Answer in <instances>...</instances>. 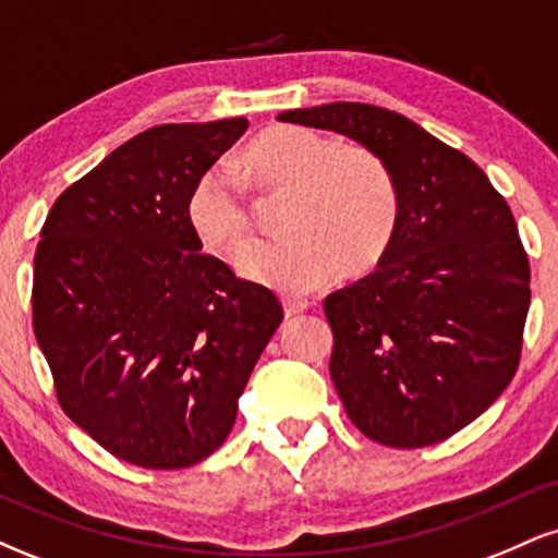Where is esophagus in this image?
Wrapping results in <instances>:
<instances>
[{"mask_svg": "<svg viewBox=\"0 0 558 558\" xmlns=\"http://www.w3.org/2000/svg\"><path fill=\"white\" fill-rule=\"evenodd\" d=\"M283 310H286V317H296L301 312L310 310V301L296 299V296H283Z\"/></svg>", "mask_w": 558, "mask_h": 558, "instance_id": "1", "label": "esophagus"}]
</instances>
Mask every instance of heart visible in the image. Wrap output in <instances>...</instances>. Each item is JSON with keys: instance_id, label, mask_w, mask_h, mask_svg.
Returning a JSON list of instances; mask_svg holds the SVG:
<instances>
[{"instance_id": "1", "label": "heart", "mask_w": 558, "mask_h": 558, "mask_svg": "<svg viewBox=\"0 0 558 558\" xmlns=\"http://www.w3.org/2000/svg\"><path fill=\"white\" fill-rule=\"evenodd\" d=\"M241 170L265 189L288 191L286 239L254 241L235 257L252 283L306 293L343 270L373 267L388 248L399 194L383 159L356 144L332 146L299 125H272L248 141ZM185 220L204 248L230 254L246 241L248 215L233 170L209 168L185 198Z\"/></svg>"}]
</instances>
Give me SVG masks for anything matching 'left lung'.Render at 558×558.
<instances>
[{"instance_id":"left-lung-1","label":"left lung","mask_w":558,"mask_h":558,"mask_svg":"<svg viewBox=\"0 0 558 558\" xmlns=\"http://www.w3.org/2000/svg\"><path fill=\"white\" fill-rule=\"evenodd\" d=\"M278 120L356 141L383 159L399 194L375 270L325 299L345 414L383 446L446 440L520 364L530 265L509 204L470 157L399 112L332 101Z\"/></svg>"}]
</instances>
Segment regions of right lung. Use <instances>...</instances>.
I'll return each instance as SVG.
<instances>
[{
    "label": "right lung",
    "mask_w": 558,
    "mask_h": 558,
    "mask_svg": "<svg viewBox=\"0 0 558 558\" xmlns=\"http://www.w3.org/2000/svg\"><path fill=\"white\" fill-rule=\"evenodd\" d=\"M246 118L168 123L62 191L34 257V330L57 399L123 462L181 470L222 446L283 323L270 288L202 252L185 198Z\"/></svg>",
    "instance_id": "1"
}]
</instances>
